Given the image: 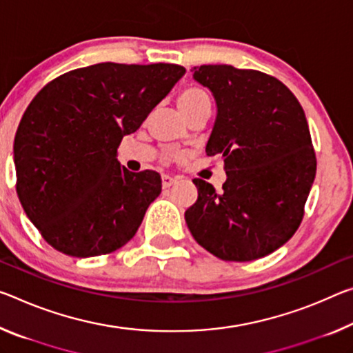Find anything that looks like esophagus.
Returning <instances> with one entry per match:
<instances>
[{
    "label": "esophagus",
    "mask_w": 353,
    "mask_h": 353,
    "mask_svg": "<svg viewBox=\"0 0 353 353\" xmlns=\"http://www.w3.org/2000/svg\"><path fill=\"white\" fill-rule=\"evenodd\" d=\"M176 183V179L168 176V174H163L161 176V185H163V188H170L171 185H174Z\"/></svg>",
    "instance_id": "obj_1"
}]
</instances>
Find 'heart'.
<instances>
[{"label":"heart","instance_id":"b5f03b06","mask_svg":"<svg viewBox=\"0 0 353 353\" xmlns=\"http://www.w3.org/2000/svg\"><path fill=\"white\" fill-rule=\"evenodd\" d=\"M177 105L183 114H188L190 111L199 108V106L209 105V96L199 88H187L177 97Z\"/></svg>","mask_w":353,"mask_h":353}]
</instances>
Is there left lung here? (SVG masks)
<instances>
[{
    "label": "left lung",
    "mask_w": 353,
    "mask_h": 353,
    "mask_svg": "<svg viewBox=\"0 0 353 353\" xmlns=\"http://www.w3.org/2000/svg\"><path fill=\"white\" fill-rule=\"evenodd\" d=\"M209 89L216 117L207 155H221L218 193L194 179L198 199L185 212L194 240L223 261L247 262L283 247L303 218L316 177V154L299 100L275 77L209 64L193 69Z\"/></svg>",
    "instance_id": "left-lung-1"
}]
</instances>
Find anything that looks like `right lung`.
I'll use <instances>...</instances> for the list:
<instances>
[{
	"mask_svg": "<svg viewBox=\"0 0 353 353\" xmlns=\"http://www.w3.org/2000/svg\"><path fill=\"white\" fill-rule=\"evenodd\" d=\"M183 74L177 64L100 63L54 78L32 99L14 139L17 194L54 250L92 257L135 236L161 179L121 166L117 148Z\"/></svg>",
	"mask_w": 353,
	"mask_h": 353,
	"instance_id": "right-lung-1",
	"label": "right lung"
}]
</instances>
